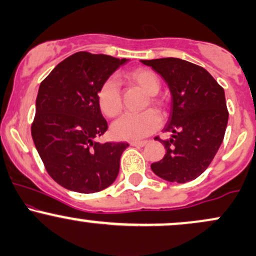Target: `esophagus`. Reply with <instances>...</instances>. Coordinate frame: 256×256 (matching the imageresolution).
<instances>
[{"label":"esophagus","mask_w":256,"mask_h":256,"mask_svg":"<svg viewBox=\"0 0 256 256\" xmlns=\"http://www.w3.org/2000/svg\"><path fill=\"white\" fill-rule=\"evenodd\" d=\"M130 144L134 146H144L146 144V140H131Z\"/></svg>","instance_id":"esophagus-1"}]
</instances>
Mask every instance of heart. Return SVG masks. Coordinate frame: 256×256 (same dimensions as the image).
Returning <instances> with one entry per match:
<instances>
[{
  "mask_svg": "<svg viewBox=\"0 0 256 256\" xmlns=\"http://www.w3.org/2000/svg\"><path fill=\"white\" fill-rule=\"evenodd\" d=\"M128 77L140 85L148 95H156L161 88L160 79L152 70H134L128 73ZM98 100L104 116L113 118L119 114L122 110V96L118 82L114 78L106 79L98 89ZM152 104H158L155 98H152ZM160 122V116L152 110L142 113H128L112 125V134L118 140H140L156 130Z\"/></svg>",
  "mask_w": 256,
  "mask_h": 256,
  "instance_id": "obj_1",
  "label": "heart"
}]
</instances>
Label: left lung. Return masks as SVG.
<instances>
[{
	"label": "left lung",
	"mask_w": 256,
	"mask_h": 256,
	"mask_svg": "<svg viewBox=\"0 0 256 256\" xmlns=\"http://www.w3.org/2000/svg\"><path fill=\"white\" fill-rule=\"evenodd\" d=\"M162 77L171 92V110L158 140L166 154L152 171L167 182L186 183L201 176L222 146L228 112L225 92L204 67L177 58L140 60ZM156 140V138H155Z\"/></svg>",
	"instance_id": "1"
}]
</instances>
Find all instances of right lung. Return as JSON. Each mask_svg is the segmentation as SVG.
Listing matches in <instances>:
<instances>
[{"label": "right lung", "instance_id": "right-lung-1", "mask_svg": "<svg viewBox=\"0 0 256 256\" xmlns=\"http://www.w3.org/2000/svg\"><path fill=\"white\" fill-rule=\"evenodd\" d=\"M128 58L79 52L40 83L32 140L49 176L71 192L92 194L114 183L128 143H100L107 131L98 94Z\"/></svg>", "mask_w": 256, "mask_h": 256}]
</instances>
